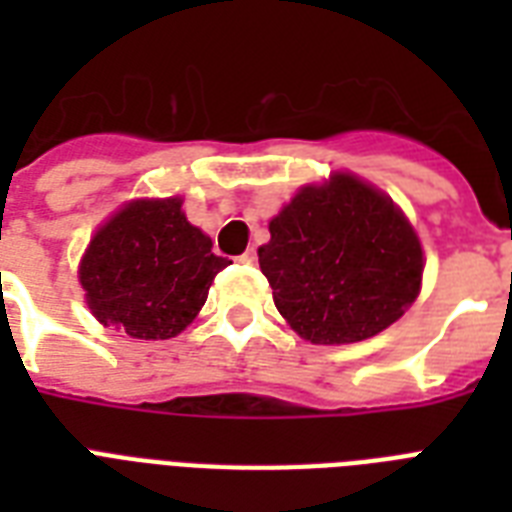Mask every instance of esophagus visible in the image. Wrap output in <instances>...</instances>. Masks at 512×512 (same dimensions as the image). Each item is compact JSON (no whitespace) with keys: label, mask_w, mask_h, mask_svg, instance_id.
<instances>
[{"label":"esophagus","mask_w":512,"mask_h":512,"mask_svg":"<svg viewBox=\"0 0 512 512\" xmlns=\"http://www.w3.org/2000/svg\"><path fill=\"white\" fill-rule=\"evenodd\" d=\"M239 260H241V263H247V265H255L257 263V252H255V249H247V252L239 257Z\"/></svg>","instance_id":"obj_1"}]
</instances>
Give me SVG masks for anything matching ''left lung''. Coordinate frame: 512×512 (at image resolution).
<instances>
[{
    "instance_id": "8db88e82",
    "label": "left lung",
    "mask_w": 512,
    "mask_h": 512,
    "mask_svg": "<svg viewBox=\"0 0 512 512\" xmlns=\"http://www.w3.org/2000/svg\"><path fill=\"white\" fill-rule=\"evenodd\" d=\"M268 231L257 257L273 303L316 345L380 335L420 295L417 233L390 196L356 175L300 188Z\"/></svg>"
}]
</instances>
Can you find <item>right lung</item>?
I'll use <instances>...</instances> for the list:
<instances>
[{
	"label": "right lung",
	"mask_w": 512,
	"mask_h": 512,
	"mask_svg": "<svg viewBox=\"0 0 512 512\" xmlns=\"http://www.w3.org/2000/svg\"><path fill=\"white\" fill-rule=\"evenodd\" d=\"M228 260L183 215V201L124 204L95 236L79 265L84 297L103 327L138 340H170L201 311Z\"/></svg>",
	"instance_id": "obj_1"
}]
</instances>
